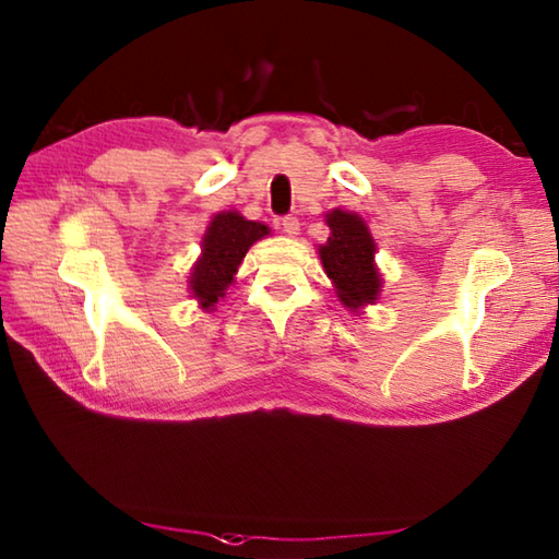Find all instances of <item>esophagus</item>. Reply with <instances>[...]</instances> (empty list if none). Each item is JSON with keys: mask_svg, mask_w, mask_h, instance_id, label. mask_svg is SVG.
Instances as JSON below:
<instances>
[{"mask_svg": "<svg viewBox=\"0 0 559 559\" xmlns=\"http://www.w3.org/2000/svg\"><path fill=\"white\" fill-rule=\"evenodd\" d=\"M281 225H283V233L290 235V237H295V235L300 233V221L295 218V216H286V218H283Z\"/></svg>", "mask_w": 559, "mask_h": 559, "instance_id": "1", "label": "esophagus"}]
</instances>
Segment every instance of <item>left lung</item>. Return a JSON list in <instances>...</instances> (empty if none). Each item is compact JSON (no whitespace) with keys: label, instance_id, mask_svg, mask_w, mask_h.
Here are the masks:
<instances>
[{"label":"left lung","instance_id":"obj_1","mask_svg":"<svg viewBox=\"0 0 559 559\" xmlns=\"http://www.w3.org/2000/svg\"><path fill=\"white\" fill-rule=\"evenodd\" d=\"M331 237L319 247L326 276L336 283V293L346 307L374 302L382 288L374 269V240L362 218L348 211H331L326 216Z\"/></svg>","mask_w":559,"mask_h":559}]
</instances>
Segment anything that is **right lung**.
<instances>
[{
  "label": "right lung",
  "instance_id": "right-lung-1",
  "mask_svg": "<svg viewBox=\"0 0 559 559\" xmlns=\"http://www.w3.org/2000/svg\"><path fill=\"white\" fill-rule=\"evenodd\" d=\"M269 235V228L254 221H245L240 213H218L206 228L201 242V259L189 278L194 298L209 310L225 295V288L233 283L237 266L242 264L247 249L261 237Z\"/></svg>",
  "mask_w": 559,
  "mask_h": 559
}]
</instances>
